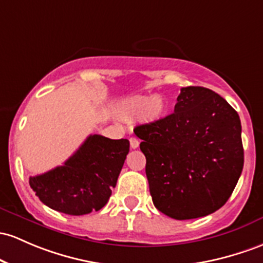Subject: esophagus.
I'll list each match as a JSON object with an SVG mask.
<instances>
[{
    "label": "esophagus",
    "mask_w": 263,
    "mask_h": 263,
    "mask_svg": "<svg viewBox=\"0 0 263 263\" xmlns=\"http://www.w3.org/2000/svg\"><path fill=\"white\" fill-rule=\"evenodd\" d=\"M129 145H131V148H137L138 145H140V141L136 137H131L129 138Z\"/></svg>",
    "instance_id": "34e87169"
}]
</instances>
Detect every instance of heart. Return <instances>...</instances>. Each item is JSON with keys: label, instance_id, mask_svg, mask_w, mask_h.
<instances>
[{"label": "heart", "instance_id": "1", "mask_svg": "<svg viewBox=\"0 0 263 263\" xmlns=\"http://www.w3.org/2000/svg\"><path fill=\"white\" fill-rule=\"evenodd\" d=\"M126 109L131 114L141 115L145 112L148 120H160L166 112V102L161 97H135L128 100L125 105Z\"/></svg>", "mask_w": 263, "mask_h": 263}]
</instances>
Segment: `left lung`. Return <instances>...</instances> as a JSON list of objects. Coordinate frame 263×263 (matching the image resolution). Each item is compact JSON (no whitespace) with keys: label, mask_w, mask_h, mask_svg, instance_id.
I'll use <instances>...</instances> for the list:
<instances>
[{"label":"left lung","mask_w":263,"mask_h":263,"mask_svg":"<svg viewBox=\"0 0 263 263\" xmlns=\"http://www.w3.org/2000/svg\"><path fill=\"white\" fill-rule=\"evenodd\" d=\"M149 193L158 211L175 220L221 209L243 168L238 114L212 89L181 88L175 112L137 126Z\"/></svg>","instance_id":"obj_1"}]
</instances>
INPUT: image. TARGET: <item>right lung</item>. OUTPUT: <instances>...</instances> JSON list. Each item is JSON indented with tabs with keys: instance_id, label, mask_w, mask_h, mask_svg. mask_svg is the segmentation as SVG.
Masks as SVG:
<instances>
[{
	"instance_id": "right-lung-1",
	"label": "right lung",
	"mask_w": 263,
	"mask_h": 263,
	"mask_svg": "<svg viewBox=\"0 0 263 263\" xmlns=\"http://www.w3.org/2000/svg\"><path fill=\"white\" fill-rule=\"evenodd\" d=\"M128 151L126 138L89 135L62 166L30 177V186L54 211L72 216L99 211L116 186Z\"/></svg>"
}]
</instances>
